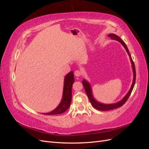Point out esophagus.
I'll list each match as a JSON object with an SVG mask.
<instances>
[{
  "mask_svg": "<svg viewBox=\"0 0 149 149\" xmlns=\"http://www.w3.org/2000/svg\"><path fill=\"white\" fill-rule=\"evenodd\" d=\"M74 75L76 76H77V77H79V76L81 75V71L79 70H76L74 71Z\"/></svg>",
  "mask_w": 149,
  "mask_h": 149,
  "instance_id": "esophagus-1",
  "label": "esophagus"
}]
</instances>
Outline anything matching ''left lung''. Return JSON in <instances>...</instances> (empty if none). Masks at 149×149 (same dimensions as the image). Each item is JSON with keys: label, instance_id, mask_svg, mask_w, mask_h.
Returning a JSON list of instances; mask_svg holds the SVG:
<instances>
[{"label": "left lung", "instance_id": "obj_1", "mask_svg": "<svg viewBox=\"0 0 149 149\" xmlns=\"http://www.w3.org/2000/svg\"><path fill=\"white\" fill-rule=\"evenodd\" d=\"M108 37H110L111 39L112 40H117V41L120 42L123 46L125 48L126 52H127L128 55L130 58V62H131L132 64V70H133V73H134V78H133V81H132V84L131 85V87H130L129 91H128V93L126 94V95L123 98V100H121L120 101L116 102V103H113V104H103V103H101L100 102H98L97 101H96L95 100V98L94 97L93 95V93H92V88L91 86V84L90 83L86 81V79H83L82 81V83L84 86V88L85 89L86 93L87 96L89 98V101L91 102V104H92V106H93V107L95 108V109L100 110V111H109V110H112L114 109H116V108H118L119 107H121L123 106L124 104L126 102V101L127 100V99L129 98V97L130 96V94H131L132 89L134 88L135 83H136V68H135V65L134 63V61L132 59L131 55H130V53L129 52V49L126 46V45L125 44V43L121 40V38L120 37H119L118 35H116L115 34L113 33H111L108 35Z\"/></svg>", "mask_w": 149, "mask_h": 149}]
</instances>
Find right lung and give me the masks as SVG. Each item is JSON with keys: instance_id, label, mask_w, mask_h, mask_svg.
<instances>
[{"instance_id": "obj_1", "label": "right lung", "mask_w": 149, "mask_h": 149, "mask_svg": "<svg viewBox=\"0 0 149 149\" xmlns=\"http://www.w3.org/2000/svg\"><path fill=\"white\" fill-rule=\"evenodd\" d=\"M74 82L73 71H70L67 74L64 80L63 91L62 100L56 108L48 113H42L45 115H56L65 112L70 106L72 98V86Z\"/></svg>"}]
</instances>
